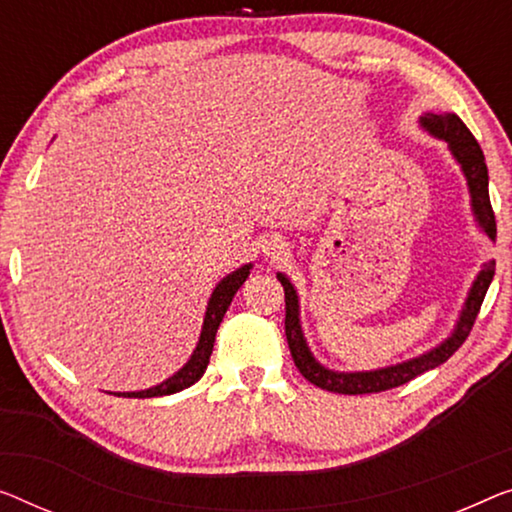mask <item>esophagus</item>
<instances>
[{
	"label": "esophagus",
	"instance_id": "34e87169",
	"mask_svg": "<svg viewBox=\"0 0 512 512\" xmlns=\"http://www.w3.org/2000/svg\"><path fill=\"white\" fill-rule=\"evenodd\" d=\"M264 253L269 257H280V255L287 253V246H285V243H280V241H269L264 246Z\"/></svg>",
	"mask_w": 512,
	"mask_h": 512
}]
</instances>
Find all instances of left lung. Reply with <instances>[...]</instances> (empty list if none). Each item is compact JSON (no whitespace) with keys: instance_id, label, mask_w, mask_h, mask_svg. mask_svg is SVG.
I'll use <instances>...</instances> for the list:
<instances>
[{"instance_id":"8db88e82","label":"left lung","mask_w":512,"mask_h":512,"mask_svg":"<svg viewBox=\"0 0 512 512\" xmlns=\"http://www.w3.org/2000/svg\"><path fill=\"white\" fill-rule=\"evenodd\" d=\"M421 126L427 133H432L439 140L448 142V149L455 156L457 163H460L464 177H467V186L471 193V211H474L476 223L480 225L490 239H497V220H494V211L490 204V190H487V165L485 156L476 137L464 126V121L453 112H425L421 117ZM494 266L497 262L490 259V262L483 264V271L478 273L474 285L469 289L467 301H464V308L460 312V319H457L455 331L451 338H446L439 347L430 349V352L416 358H409V361L391 365V368H379L370 372H333L324 368L322 363L315 361V356L310 354L308 342L303 338L301 322H299V296H296V289L285 273H278V280L282 289H285V335L289 352H292L294 365L299 368L301 375L324 391L340 393V395H363V393H381L388 391V388L407 384L423 372L437 368V365L446 363L457 349L462 347V342L469 338L471 329H474V322L480 312V305L487 294V287L494 278Z\"/></svg>"}]
</instances>
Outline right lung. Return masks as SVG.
Here are the masks:
<instances>
[{
  "label": "right lung",
  "mask_w": 512,
  "mask_h": 512,
  "mask_svg": "<svg viewBox=\"0 0 512 512\" xmlns=\"http://www.w3.org/2000/svg\"><path fill=\"white\" fill-rule=\"evenodd\" d=\"M250 269H253V264L241 266V269L232 271L230 276H225L223 280H220L216 289H213L209 305H207V315H204L200 342H197V347H195L193 356H190V361L183 365L177 375L163 381V384L154 386V388H147V391L114 393V395H124V398H158V395H172V393L183 391V388L193 386L195 381L204 375V370H207L209 358H211V352H213V342H216L218 326H220V322H223V317H225L227 308H230L234 294L239 292V287L250 276Z\"/></svg>",
  "instance_id": "right-lung-1"
}]
</instances>
